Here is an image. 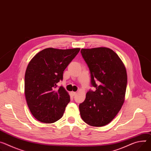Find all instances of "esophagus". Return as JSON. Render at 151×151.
Segmentation results:
<instances>
[{
	"instance_id": "34e87169",
	"label": "esophagus",
	"mask_w": 151,
	"mask_h": 151,
	"mask_svg": "<svg viewBox=\"0 0 151 151\" xmlns=\"http://www.w3.org/2000/svg\"><path fill=\"white\" fill-rule=\"evenodd\" d=\"M70 93H71V94H72V96H75V95L77 93H76V92H74V91H71Z\"/></svg>"
}]
</instances>
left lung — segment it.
Instances as JSON below:
<instances>
[{
	"mask_svg": "<svg viewBox=\"0 0 151 151\" xmlns=\"http://www.w3.org/2000/svg\"><path fill=\"white\" fill-rule=\"evenodd\" d=\"M81 53L89 68L91 84L96 88L94 91H88L85 101L79 104L81 117L90 126L103 127L113 120L124 102L126 68L117 54L109 48L82 49Z\"/></svg>",
	"mask_w": 151,
	"mask_h": 151,
	"instance_id": "left-lung-1",
	"label": "left lung"
}]
</instances>
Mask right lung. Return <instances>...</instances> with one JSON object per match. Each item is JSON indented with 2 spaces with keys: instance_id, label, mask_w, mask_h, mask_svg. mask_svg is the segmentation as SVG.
I'll return each instance as SVG.
<instances>
[{
  "instance_id": "add662e5",
  "label": "right lung",
  "mask_w": 151,
  "mask_h": 151,
  "mask_svg": "<svg viewBox=\"0 0 151 151\" xmlns=\"http://www.w3.org/2000/svg\"><path fill=\"white\" fill-rule=\"evenodd\" d=\"M79 50L46 48L29 63L24 76V94L31 113L38 121L52 123L63 117L70 96L63 86L56 87Z\"/></svg>"
}]
</instances>
